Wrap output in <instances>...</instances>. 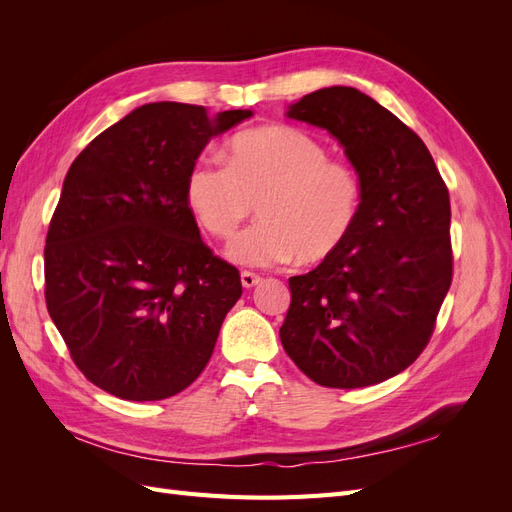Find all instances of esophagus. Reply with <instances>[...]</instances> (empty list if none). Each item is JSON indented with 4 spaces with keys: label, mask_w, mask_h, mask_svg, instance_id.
<instances>
[{
    "label": "esophagus",
    "mask_w": 512,
    "mask_h": 512,
    "mask_svg": "<svg viewBox=\"0 0 512 512\" xmlns=\"http://www.w3.org/2000/svg\"><path fill=\"white\" fill-rule=\"evenodd\" d=\"M262 282V277L258 273H252V271H243L241 273V284L243 288H254L256 284Z\"/></svg>",
    "instance_id": "34e87169"
}]
</instances>
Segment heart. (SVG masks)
<instances>
[{
  "label": "heart",
  "mask_w": 512,
  "mask_h": 512,
  "mask_svg": "<svg viewBox=\"0 0 512 512\" xmlns=\"http://www.w3.org/2000/svg\"><path fill=\"white\" fill-rule=\"evenodd\" d=\"M185 192L200 226L220 241L235 237L258 207L262 220L228 250L250 267L329 260L352 237L365 196L359 170L290 126L239 132L228 143V164L200 158Z\"/></svg>",
  "instance_id": "obj_1"
}]
</instances>
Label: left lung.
I'll return each mask as SVG.
<instances>
[{
    "label": "left lung",
    "instance_id": "obj_1",
    "mask_svg": "<svg viewBox=\"0 0 512 512\" xmlns=\"http://www.w3.org/2000/svg\"><path fill=\"white\" fill-rule=\"evenodd\" d=\"M288 117L344 145L365 196L342 250L288 280L282 346L320 386L384 382L427 348L453 282L448 188L418 134L359 89H318Z\"/></svg>",
    "mask_w": 512,
    "mask_h": 512
}]
</instances>
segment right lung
<instances>
[{
	"label": "right lung",
	"instance_id": "obj_1",
	"mask_svg": "<svg viewBox=\"0 0 512 512\" xmlns=\"http://www.w3.org/2000/svg\"><path fill=\"white\" fill-rule=\"evenodd\" d=\"M250 111L151 102L72 162L46 232L44 299L74 365L130 401L181 393L241 297L237 267L200 239L188 175Z\"/></svg>",
	"mask_w": 512,
	"mask_h": 512
}]
</instances>
